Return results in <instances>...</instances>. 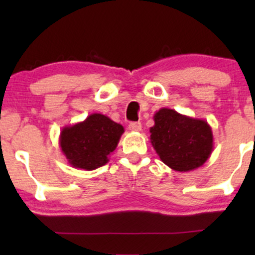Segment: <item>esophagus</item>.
I'll return each mask as SVG.
<instances>
[{
	"mask_svg": "<svg viewBox=\"0 0 255 255\" xmlns=\"http://www.w3.org/2000/svg\"><path fill=\"white\" fill-rule=\"evenodd\" d=\"M129 129L133 131H140L141 130V124L140 122H131L129 124Z\"/></svg>",
	"mask_w": 255,
	"mask_h": 255,
	"instance_id": "1",
	"label": "esophagus"
}]
</instances>
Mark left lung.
<instances>
[{"mask_svg":"<svg viewBox=\"0 0 255 255\" xmlns=\"http://www.w3.org/2000/svg\"><path fill=\"white\" fill-rule=\"evenodd\" d=\"M150 140L160 160L172 170L198 169L213 151V134L207 121L162 108L154 114Z\"/></svg>","mask_w":255,"mask_h":255,"instance_id":"1","label":"left lung"}]
</instances>
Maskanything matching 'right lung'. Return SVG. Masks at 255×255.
<instances>
[{"label": "right lung", "instance_id": "add662e5", "mask_svg": "<svg viewBox=\"0 0 255 255\" xmlns=\"http://www.w3.org/2000/svg\"><path fill=\"white\" fill-rule=\"evenodd\" d=\"M124 131V126L103 114H91L84 121L63 127L58 142L73 168L95 170L109 162Z\"/></svg>", "mask_w": 255, "mask_h": 255}]
</instances>
